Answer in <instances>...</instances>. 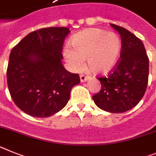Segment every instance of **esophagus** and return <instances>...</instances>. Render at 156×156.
<instances>
[{
    "instance_id": "34e87169",
    "label": "esophagus",
    "mask_w": 156,
    "mask_h": 156,
    "mask_svg": "<svg viewBox=\"0 0 156 156\" xmlns=\"http://www.w3.org/2000/svg\"><path fill=\"white\" fill-rule=\"evenodd\" d=\"M80 81L83 83V82H85V81L88 80V77L84 75H81L80 76Z\"/></svg>"
}]
</instances>
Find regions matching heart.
I'll return each mask as SVG.
<instances>
[{"label":"heart","instance_id":"heart-1","mask_svg":"<svg viewBox=\"0 0 156 156\" xmlns=\"http://www.w3.org/2000/svg\"><path fill=\"white\" fill-rule=\"evenodd\" d=\"M73 49L66 46L64 56L74 70L79 71L87 66L95 74H106L115 67L122 52V40L114 32L98 28L87 29L72 38Z\"/></svg>","mask_w":156,"mask_h":156}]
</instances>
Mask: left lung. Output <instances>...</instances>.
<instances>
[{
  "label": "left lung",
  "instance_id": "left-lung-1",
  "mask_svg": "<svg viewBox=\"0 0 156 156\" xmlns=\"http://www.w3.org/2000/svg\"><path fill=\"white\" fill-rule=\"evenodd\" d=\"M122 38V52L116 68L107 77H99L101 90L92 97L102 110L126 112L138 104L148 81L149 60L143 42L126 28L110 23Z\"/></svg>",
  "mask_w": 156,
  "mask_h": 156
}]
</instances>
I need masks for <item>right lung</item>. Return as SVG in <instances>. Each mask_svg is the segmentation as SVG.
<instances>
[{"mask_svg":"<svg viewBox=\"0 0 156 156\" xmlns=\"http://www.w3.org/2000/svg\"><path fill=\"white\" fill-rule=\"evenodd\" d=\"M67 27H47L28 34L9 56L7 81L15 104L30 116L48 118L66 106L78 74L62 65Z\"/></svg>","mask_w":156,"mask_h":156,"instance_id":"1","label":"right lung"}]
</instances>
